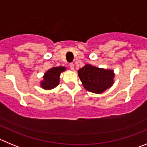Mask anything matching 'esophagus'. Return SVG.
<instances>
[{"label":"esophagus","instance_id":"obj_1","mask_svg":"<svg viewBox=\"0 0 147 147\" xmlns=\"http://www.w3.org/2000/svg\"><path fill=\"white\" fill-rule=\"evenodd\" d=\"M69 67H70V69H72V70H74V69H75V66H74L73 63H70V64H69Z\"/></svg>","mask_w":147,"mask_h":147}]
</instances>
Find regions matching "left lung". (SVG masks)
<instances>
[{
    "mask_svg": "<svg viewBox=\"0 0 147 147\" xmlns=\"http://www.w3.org/2000/svg\"><path fill=\"white\" fill-rule=\"evenodd\" d=\"M78 72L84 88L94 94H102L112 87L115 82L112 69L98 68L87 64Z\"/></svg>",
    "mask_w": 147,
    "mask_h": 147,
    "instance_id": "obj_1",
    "label": "left lung"
}]
</instances>
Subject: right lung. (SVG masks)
Listing matches in <instances>:
<instances>
[{"label":"right lung","instance_id":"1","mask_svg":"<svg viewBox=\"0 0 147 147\" xmlns=\"http://www.w3.org/2000/svg\"><path fill=\"white\" fill-rule=\"evenodd\" d=\"M66 70L65 67H56L46 71L40 82V86L45 90H51L57 87L60 82V75Z\"/></svg>","mask_w":147,"mask_h":147}]
</instances>
